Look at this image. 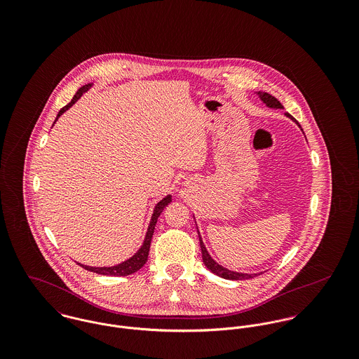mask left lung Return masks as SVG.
I'll list each match as a JSON object with an SVG mask.
<instances>
[{
  "instance_id": "left-lung-1",
  "label": "left lung",
  "mask_w": 359,
  "mask_h": 359,
  "mask_svg": "<svg viewBox=\"0 0 359 359\" xmlns=\"http://www.w3.org/2000/svg\"><path fill=\"white\" fill-rule=\"evenodd\" d=\"M257 94V97L259 98V101L264 103L266 107H272V109H283V106H282V103L279 102L275 97H272V95H269L268 93H262V91H257L255 93ZM286 116L289 117V118H292L293 120V117L289 114V113H286ZM195 218V217H194ZM198 233H199V242H201V249H202V258H203V262H205V266L214 273V275H217V276H219V278H224V279H229V280H243V279H250V278H255L257 273H243V272H236V271H231V269H228V268H225V266H222V265H219L212 257L208 255V252H207V249H205V243H203V239H202V236H201V232L198 231Z\"/></svg>"
}]
</instances>
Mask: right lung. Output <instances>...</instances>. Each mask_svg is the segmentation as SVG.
<instances>
[{
    "label": "right lung",
    "mask_w": 359,
    "mask_h": 359,
    "mask_svg": "<svg viewBox=\"0 0 359 359\" xmlns=\"http://www.w3.org/2000/svg\"><path fill=\"white\" fill-rule=\"evenodd\" d=\"M93 83H88L86 86H83L81 88H79V91L76 93V95L73 97V100L70 102L67 103L65 107H62L53 121V124L57 121V118L66 111L69 110L74 103L77 102L90 88H91ZM52 124V126H53ZM172 196L171 195H167L165 198H163L157 205H154V214L151 217V221H149V225H148V231H147V235H145V239H144V243L142 246L138 249V252L130 258H127L126 261L120 262V264H116L113 266H91V265H84L81 262H77L80 266H83L84 269L87 271H91V272H95V273H101V275H107V276H127V275H131L137 271H140L145 262L148 261V256H149V249H151V242H152V236H154V226H156V222H157V218L158 215L163 212V210L165 208V205L168 203H171V199Z\"/></svg>",
    "instance_id": "obj_1"
}]
</instances>
